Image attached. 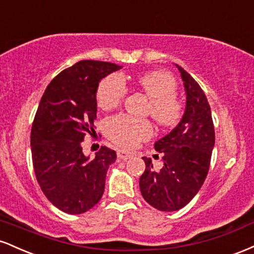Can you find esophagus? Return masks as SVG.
Masks as SVG:
<instances>
[{"label":"esophagus","instance_id":"esophagus-1","mask_svg":"<svg viewBox=\"0 0 254 254\" xmlns=\"http://www.w3.org/2000/svg\"><path fill=\"white\" fill-rule=\"evenodd\" d=\"M117 156H118V159H121V160H127V159H131V157L133 156V154L132 153H130V151H125V150H118V153H117Z\"/></svg>","mask_w":254,"mask_h":254}]
</instances>
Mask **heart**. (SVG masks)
Wrapping results in <instances>:
<instances>
[{"label":"heart","instance_id":"1","mask_svg":"<svg viewBox=\"0 0 254 254\" xmlns=\"http://www.w3.org/2000/svg\"><path fill=\"white\" fill-rule=\"evenodd\" d=\"M138 88L150 100L148 112L159 127L165 129L177 127L184 116V104L177 98L178 83L173 75L164 70H153L138 75ZM127 88L123 77L112 74L101 80L97 90V103L100 109L109 111L121 105ZM106 133L115 144L123 148H135L147 141L153 127L145 119H136L119 115L109 119Z\"/></svg>","mask_w":254,"mask_h":254}]
</instances>
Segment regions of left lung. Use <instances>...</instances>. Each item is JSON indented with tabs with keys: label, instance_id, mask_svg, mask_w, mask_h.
<instances>
[{
	"label": "left lung",
	"instance_id": "left-lung-1",
	"mask_svg": "<svg viewBox=\"0 0 254 254\" xmlns=\"http://www.w3.org/2000/svg\"><path fill=\"white\" fill-rule=\"evenodd\" d=\"M179 69L186 92V109L180 123L154 148L162 154L161 170L143 157L145 171L139 189L145 202L161 211H177L197 194L208 176L215 130L210 105L193 77Z\"/></svg>",
	"mask_w": 254,
	"mask_h": 254
}]
</instances>
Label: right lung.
Returning a JSON list of instances; mask_svg holds the SVG:
<instances>
[{
    "label": "right lung",
    "mask_w": 254,
    "mask_h": 254,
    "mask_svg": "<svg viewBox=\"0 0 254 254\" xmlns=\"http://www.w3.org/2000/svg\"><path fill=\"white\" fill-rule=\"evenodd\" d=\"M121 68L110 62L80 61L49 83L38 106L31 130L34 173L46 198L66 214L88 211L104 193L116 151L104 145L89 160L81 142L94 132L99 82Z\"/></svg>",
    "instance_id": "right-lung-1"
}]
</instances>
